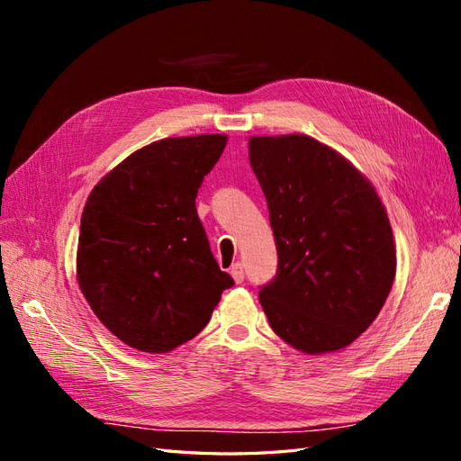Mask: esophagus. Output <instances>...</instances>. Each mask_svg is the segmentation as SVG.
Segmentation results:
<instances>
[{
	"label": "esophagus",
	"mask_w": 461,
	"mask_h": 461,
	"mask_svg": "<svg viewBox=\"0 0 461 461\" xmlns=\"http://www.w3.org/2000/svg\"><path fill=\"white\" fill-rule=\"evenodd\" d=\"M230 276L234 278V283L236 285H240V283H244V265L239 261V263H234L232 267H230Z\"/></svg>",
	"instance_id": "obj_1"
}]
</instances>
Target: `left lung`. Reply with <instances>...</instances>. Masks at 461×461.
<instances>
[{"instance_id":"8db88e82","label":"left lung","mask_w":461,"mask_h":461,"mask_svg":"<svg viewBox=\"0 0 461 461\" xmlns=\"http://www.w3.org/2000/svg\"><path fill=\"white\" fill-rule=\"evenodd\" d=\"M248 148L278 254L261 308L296 350H342L367 330L394 283L384 205L350 161L312 136H252Z\"/></svg>"}]
</instances>
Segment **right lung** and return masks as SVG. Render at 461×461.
Listing matches in <instances>:
<instances>
[{"instance_id":"obj_1","label":"right lung","mask_w":461,"mask_h":461,"mask_svg":"<svg viewBox=\"0 0 461 461\" xmlns=\"http://www.w3.org/2000/svg\"><path fill=\"white\" fill-rule=\"evenodd\" d=\"M225 134L144 146L94 186L80 219L77 278L97 319L140 352L163 354L212 319L232 276L219 269L196 212Z\"/></svg>"}]
</instances>
